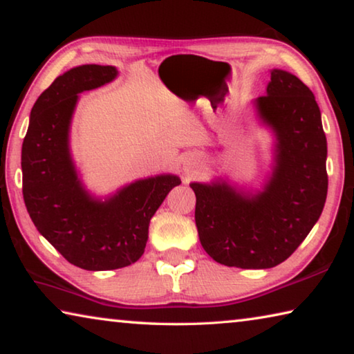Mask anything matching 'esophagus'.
I'll use <instances>...</instances> for the list:
<instances>
[{"mask_svg":"<svg viewBox=\"0 0 354 354\" xmlns=\"http://www.w3.org/2000/svg\"><path fill=\"white\" fill-rule=\"evenodd\" d=\"M201 154L198 153H190L184 158V162H183V167H184V171L187 173V175H195L196 171H198V169L201 167Z\"/></svg>","mask_w":354,"mask_h":354,"instance_id":"obj_1","label":"esophagus"}]
</instances>
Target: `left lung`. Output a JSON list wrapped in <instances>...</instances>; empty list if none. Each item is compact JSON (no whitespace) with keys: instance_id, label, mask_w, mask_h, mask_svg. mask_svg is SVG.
Here are the masks:
<instances>
[{"instance_id":"1","label":"left lung","mask_w":354,"mask_h":354,"mask_svg":"<svg viewBox=\"0 0 354 354\" xmlns=\"http://www.w3.org/2000/svg\"><path fill=\"white\" fill-rule=\"evenodd\" d=\"M257 109L278 137L277 167L262 194L247 198L225 183L190 184L203 248L227 267L270 268L284 262L326 201V136L314 93L297 76L272 70Z\"/></svg>"}]
</instances>
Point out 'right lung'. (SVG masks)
<instances>
[{
	"label": "right lung",
	"instance_id": "right-lung-1",
	"mask_svg": "<svg viewBox=\"0 0 354 354\" xmlns=\"http://www.w3.org/2000/svg\"><path fill=\"white\" fill-rule=\"evenodd\" d=\"M111 65H81L55 80L31 111L21 148L23 198L35 227L65 259L84 270H115L145 251L149 220L179 178L140 179L107 201L81 187L68 154L77 93L112 81Z\"/></svg>",
	"mask_w": 354,
	"mask_h": 354
}]
</instances>
